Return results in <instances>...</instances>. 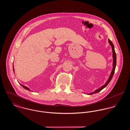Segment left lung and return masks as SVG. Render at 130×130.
Instances as JSON below:
<instances>
[{
	"label": "left lung",
	"instance_id": "left-lung-1",
	"mask_svg": "<svg viewBox=\"0 0 130 130\" xmlns=\"http://www.w3.org/2000/svg\"><path fill=\"white\" fill-rule=\"evenodd\" d=\"M109 42L110 43V44L111 45V48H112V57H113V63H112V66H113V68H112V70L111 71V74H110V76L108 79V80H107V83L102 87H101L100 88H99V89L94 91L93 92L90 93H88V94H93V93H99V92H100L101 90H102L104 88H105L108 84L110 82V81L111 80V78L113 75L114 73H115V68H116V54L115 51V48H114V46L113 43H112L111 41L109 39Z\"/></svg>",
	"mask_w": 130,
	"mask_h": 130
}]
</instances>
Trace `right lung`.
Wrapping results in <instances>:
<instances>
[{
  "mask_svg": "<svg viewBox=\"0 0 130 130\" xmlns=\"http://www.w3.org/2000/svg\"><path fill=\"white\" fill-rule=\"evenodd\" d=\"M13 72H14V68H13ZM20 85L24 89H26V90H27L30 91V89H29V88H28L27 87H25V86H23V85H21V84H20Z\"/></svg>",
  "mask_w": 130,
  "mask_h": 130,
  "instance_id": "obj_1",
  "label": "right lung"
}]
</instances>
